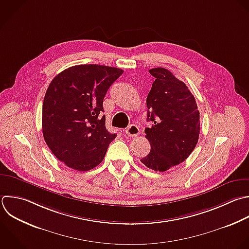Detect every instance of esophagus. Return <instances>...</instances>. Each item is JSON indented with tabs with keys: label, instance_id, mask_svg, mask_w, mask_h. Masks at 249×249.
Returning a JSON list of instances; mask_svg holds the SVG:
<instances>
[{
	"label": "esophagus",
	"instance_id": "1",
	"mask_svg": "<svg viewBox=\"0 0 249 249\" xmlns=\"http://www.w3.org/2000/svg\"><path fill=\"white\" fill-rule=\"evenodd\" d=\"M140 130H139V127L135 124H131L129 125L126 130H125V134L129 137H134V136H137L139 134Z\"/></svg>",
	"mask_w": 249,
	"mask_h": 249
}]
</instances>
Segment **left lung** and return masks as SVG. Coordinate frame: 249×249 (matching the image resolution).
<instances>
[{"instance_id": "obj_1", "label": "left lung", "mask_w": 249, "mask_h": 249, "mask_svg": "<svg viewBox=\"0 0 249 249\" xmlns=\"http://www.w3.org/2000/svg\"><path fill=\"white\" fill-rule=\"evenodd\" d=\"M155 82L147 96L145 128L150 153L141 159L150 169L166 171L184 161L195 149L199 134V112L188 87L164 68L149 70Z\"/></svg>"}]
</instances>
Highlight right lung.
<instances>
[{"label":"right lung","instance_id":"right-lung-1","mask_svg":"<svg viewBox=\"0 0 249 249\" xmlns=\"http://www.w3.org/2000/svg\"><path fill=\"white\" fill-rule=\"evenodd\" d=\"M123 73L115 67L85 64L62 71L51 82L43 103V135L68 167L94 168L117 137L106 129L101 114L107 90Z\"/></svg>","mask_w":249,"mask_h":249}]
</instances>
